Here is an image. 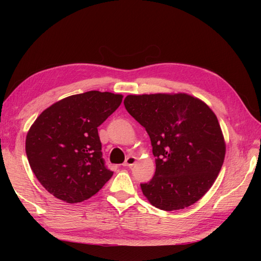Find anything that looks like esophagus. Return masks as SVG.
Masks as SVG:
<instances>
[{
    "label": "esophagus",
    "mask_w": 261,
    "mask_h": 261,
    "mask_svg": "<svg viewBox=\"0 0 261 261\" xmlns=\"http://www.w3.org/2000/svg\"><path fill=\"white\" fill-rule=\"evenodd\" d=\"M136 163H137V158L135 156H129L125 159L123 166H125V167H132Z\"/></svg>",
    "instance_id": "1"
}]
</instances>
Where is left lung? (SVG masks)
I'll return each mask as SVG.
<instances>
[{"mask_svg":"<svg viewBox=\"0 0 261 261\" xmlns=\"http://www.w3.org/2000/svg\"><path fill=\"white\" fill-rule=\"evenodd\" d=\"M124 107L148 132L156 157L152 179L140 185L150 204L174 211L202 198L225 157L224 137L213 111L186 93L127 95Z\"/></svg>","mask_w":261,"mask_h":261,"instance_id":"1","label":"left lung"}]
</instances>
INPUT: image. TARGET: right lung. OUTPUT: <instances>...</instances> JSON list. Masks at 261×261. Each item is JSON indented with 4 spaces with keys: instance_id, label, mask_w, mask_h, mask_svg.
<instances>
[{
    "instance_id": "obj_1",
    "label": "right lung",
    "mask_w": 261,
    "mask_h": 261,
    "mask_svg": "<svg viewBox=\"0 0 261 261\" xmlns=\"http://www.w3.org/2000/svg\"><path fill=\"white\" fill-rule=\"evenodd\" d=\"M123 95L90 91L47 108L30 126L25 152L37 179L67 203L86 201L113 171L102 158L97 126L120 107Z\"/></svg>"
}]
</instances>
